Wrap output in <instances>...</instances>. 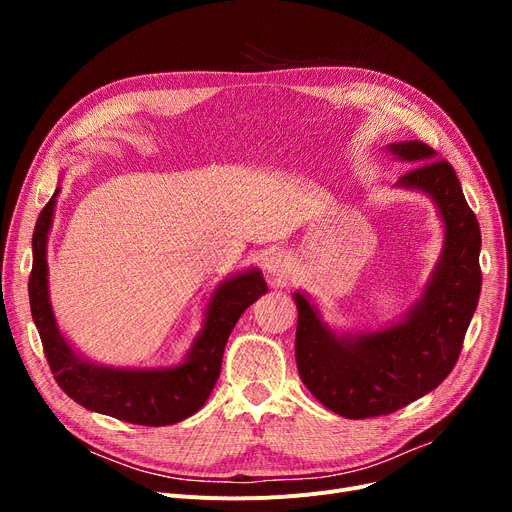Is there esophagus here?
I'll use <instances>...</instances> for the list:
<instances>
[{"mask_svg": "<svg viewBox=\"0 0 512 512\" xmlns=\"http://www.w3.org/2000/svg\"><path fill=\"white\" fill-rule=\"evenodd\" d=\"M267 274H270L276 282L286 280L288 276V261L282 255H272L267 259Z\"/></svg>", "mask_w": 512, "mask_h": 512, "instance_id": "obj_1", "label": "esophagus"}]
</instances>
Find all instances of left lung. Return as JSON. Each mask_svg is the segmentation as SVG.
Masks as SVG:
<instances>
[{
  "instance_id": "obj_1",
  "label": "left lung",
  "mask_w": 512,
  "mask_h": 512,
  "mask_svg": "<svg viewBox=\"0 0 512 512\" xmlns=\"http://www.w3.org/2000/svg\"><path fill=\"white\" fill-rule=\"evenodd\" d=\"M390 151L413 161L398 182L432 195L446 226L444 253L423 301L400 324L351 340L330 332L303 294H294L301 380L346 419L390 415L438 388L459 361L481 290L479 224L454 168L421 141Z\"/></svg>"
}]
</instances>
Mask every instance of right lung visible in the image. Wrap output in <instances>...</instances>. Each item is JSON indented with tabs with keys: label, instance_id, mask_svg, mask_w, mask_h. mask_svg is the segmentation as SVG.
I'll return each instance as SVG.
<instances>
[{
	"label": "right lung",
	"instance_id": "right-lung-1",
	"mask_svg": "<svg viewBox=\"0 0 512 512\" xmlns=\"http://www.w3.org/2000/svg\"><path fill=\"white\" fill-rule=\"evenodd\" d=\"M60 188L41 209L33 232L29 301L43 353L58 386L80 407L134 425H170L197 413L220 378L222 355L238 317L267 286L257 270L236 276L215 290L205 328L188 359L172 369L124 371L95 367L78 359L62 338L47 297V232Z\"/></svg>",
	"mask_w": 512,
	"mask_h": 512
}]
</instances>
